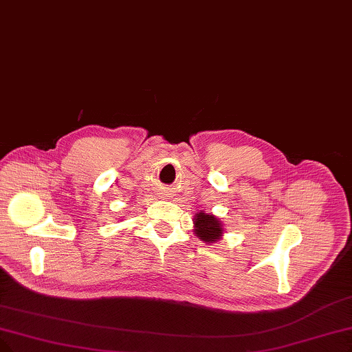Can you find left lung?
<instances>
[{"label": "left lung", "instance_id": "8db88e82", "mask_svg": "<svg viewBox=\"0 0 352 352\" xmlns=\"http://www.w3.org/2000/svg\"><path fill=\"white\" fill-rule=\"evenodd\" d=\"M193 234L205 244H215L222 238L223 225L217 215L201 210L193 218Z\"/></svg>", "mask_w": 352, "mask_h": 352}]
</instances>
